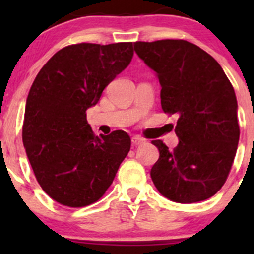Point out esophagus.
<instances>
[{"label": "esophagus", "mask_w": 254, "mask_h": 254, "mask_svg": "<svg viewBox=\"0 0 254 254\" xmlns=\"http://www.w3.org/2000/svg\"><path fill=\"white\" fill-rule=\"evenodd\" d=\"M131 142H132V146H135V147H136V146H140V145H142V143H145V140L141 139L140 136H134L131 139Z\"/></svg>", "instance_id": "1"}]
</instances>
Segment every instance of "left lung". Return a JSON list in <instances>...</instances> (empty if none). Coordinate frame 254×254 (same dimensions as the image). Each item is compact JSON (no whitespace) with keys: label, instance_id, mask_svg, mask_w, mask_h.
I'll list each match as a JSON object with an SVG mask.
<instances>
[{"label":"left lung","instance_id":"1","mask_svg":"<svg viewBox=\"0 0 254 254\" xmlns=\"http://www.w3.org/2000/svg\"><path fill=\"white\" fill-rule=\"evenodd\" d=\"M134 49L160 81L163 112L178 115L173 151L152 141L160 151L151 168L153 184L176 203L209 199L226 182L237 151L234 87L211 55L187 40L136 42Z\"/></svg>","mask_w":254,"mask_h":254}]
</instances>
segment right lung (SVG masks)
I'll return each instance as SVG.
<instances>
[{"mask_svg": "<svg viewBox=\"0 0 254 254\" xmlns=\"http://www.w3.org/2000/svg\"><path fill=\"white\" fill-rule=\"evenodd\" d=\"M132 43L68 45L39 71L25 103L22 139L43 190L58 203H96L113 183L130 151L125 131L96 136L86 111L127 67Z\"/></svg>", "mask_w": 254, "mask_h": 254, "instance_id": "right-lung-1", "label": "right lung"}]
</instances>
